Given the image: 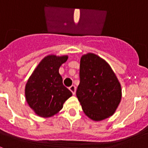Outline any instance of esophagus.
Masks as SVG:
<instances>
[{
    "label": "esophagus",
    "mask_w": 148,
    "mask_h": 148,
    "mask_svg": "<svg viewBox=\"0 0 148 148\" xmlns=\"http://www.w3.org/2000/svg\"><path fill=\"white\" fill-rule=\"evenodd\" d=\"M69 90L71 91L72 93H73V95H75V85L70 86V87H69Z\"/></svg>",
    "instance_id": "34e87169"
}]
</instances>
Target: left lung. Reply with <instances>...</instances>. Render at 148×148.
<instances>
[{"label":"left lung","instance_id":"obj_1","mask_svg":"<svg viewBox=\"0 0 148 148\" xmlns=\"http://www.w3.org/2000/svg\"><path fill=\"white\" fill-rule=\"evenodd\" d=\"M79 76L76 96L84 113L94 121L113 116L121 101V89L110 65L93 53L84 55Z\"/></svg>","mask_w":148,"mask_h":148}]
</instances>
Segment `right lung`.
<instances>
[{"instance_id":"right-lung-1","label":"right lung","mask_w":148,"mask_h":148,"mask_svg":"<svg viewBox=\"0 0 148 148\" xmlns=\"http://www.w3.org/2000/svg\"><path fill=\"white\" fill-rule=\"evenodd\" d=\"M67 56L49 55L39 63L25 87L26 100L35 113L47 118L58 113L72 92L63 84L59 67Z\"/></svg>"}]
</instances>
